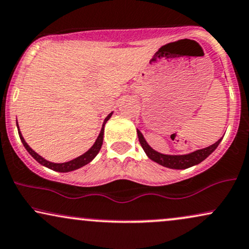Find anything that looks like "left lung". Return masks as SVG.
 <instances>
[{"label": "left lung", "instance_id": "8db88e82", "mask_svg": "<svg viewBox=\"0 0 249 249\" xmlns=\"http://www.w3.org/2000/svg\"><path fill=\"white\" fill-rule=\"evenodd\" d=\"M137 135H139V141L142 145L144 151H145L148 157L151 160L158 162L159 165L168 167V168H176V170H183V168H188L190 166H194V165L199 164L201 161H203L208 156L211 155L214 150H216L218 144L220 143L222 139L217 141L216 143L213 145L208 146L205 149L197 150V151L189 153V155H183V156H168V155H161L155 150L150 148L146 143V141L144 140L143 135L141 134L140 130H137Z\"/></svg>", "mask_w": 249, "mask_h": 249}]
</instances>
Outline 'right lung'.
Segmentation results:
<instances>
[{"instance_id":"add662e5","label":"right lung","mask_w":249,"mask_h":249,"mask_svg":"<svg viewBox=\"0 0 249 249\" xmlns=\"http://www.w3.org/2000/svg\"><path fill=\"white\" fill-rule=\"evenodd\" d=\"M110 116H112V113L107 115V118L105 119V121H104L103 128H101L99 136H98V139L96 140V142H94L93 145H92V148L89 150V151L85 152L84 155L79 156V157H77V158L72 159V160L67 161V162H62V164H54V162H51V161L46 160V159L42 158L41 156H39L38 153L33 151V150L31 149L29 145H27V143L25 142V140H24V137L21 136V134H20V131H19V128H18V134H19L21 143H23V145L25 146V149L27 150V152H29L30 155L36 159V161L40 162V164H41V165H44V166H46V167L51 168V170H53V171H56V172H70V171H73V170H77V168L89 164V162H90L92 159H93L98 155V152L100 151L101 145H103L104 125H105V124L107 122V120H108Z\"/></svg>"}]
</instances>
